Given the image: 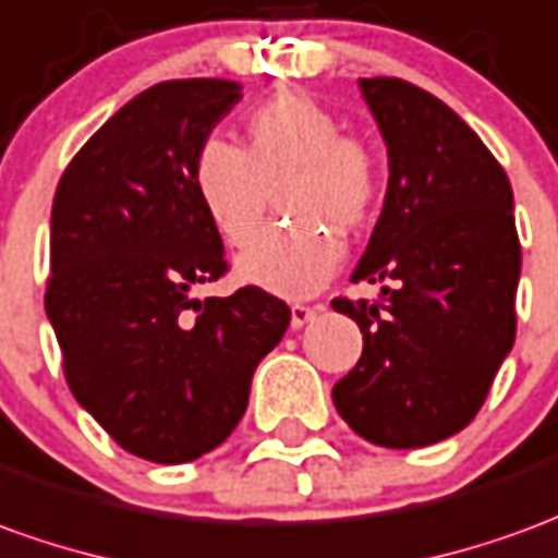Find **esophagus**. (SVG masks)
<instances>
[{"label": "esophagus", "mask_w": 558, "mask_h": 558, "mask_svg": "<svg viewBox=\"0 0 558 558\" xmlns=\"http://www.w3.org/2000/svg\"><path fill=\"white\" fill-rule=\"evenodd\" d=\"M317 307H311V305H292L290 307V323H292V329H302V326H307L311 319L317 317Z\"/></svg>", "instance_id": "obj_1"}]
</instances>
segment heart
I'll return each mask as SVG.
<instances>
[{
	"label": "heart",
	"mask_w": 558,
	"mask_h": 558,
	"mask_svg": "<svg viewBox=\"0 0 558 558\" xmlns=\"http://www.w3.org/2000/svg\"><path fill=\"white\" fill-rule=\"evenodd\" d=\"M341 120L305 93H278L247 117V147L208 138L193 159V190L214 229L244 247L266 220L271 190L280 208L302 217L271 229L239 256V278L283 299L319 292L344 259L341 232L360 229L380 193V166L368 144L341 135ZM326 222L325 227L313 220Z\"/></svg>",
	"instance_id": "obj_1"
}]
</instances>
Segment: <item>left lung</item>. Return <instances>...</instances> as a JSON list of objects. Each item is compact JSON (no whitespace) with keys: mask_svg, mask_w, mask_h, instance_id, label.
<instances>
[{"mask_svg":"<svg viewBox=\"0 0 558 558\" xmlns=\"http://www.w3.org/2000/svg\"><path fill=\"white\" fill-rule=\"evenodd\" d=\"M384 135L389 184L350 280H384V302L335 299L362 356L332 401L365 441L428 447L481 411L517 335L520 239L513 190L469 123L399 77H360Z\"/></svg>","mask_w":558,"mask_h":558,"instance_id":"1","label":"left lung"}]
</instances>
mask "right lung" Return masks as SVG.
Returning a JSON list of instances; mask_svg holds the SVG:
<instances>
[{"label":"right lung","instance_id":"obj_1","mask_svg":"<svg viewBox=\"0 0 558 558\" xmlns=\"http://www.w3.org/2000/svg\"><path fill=\"white\" fill-rule=\"evenodd\" d=\"M241 99L220 77L138 93L62 171L45 311L77 404L126 453L193 462L232 435L251 380L290 326L259 287L193 299L226 275L193 159Z\"/></svg>","mask_w":558,"mask_h":558}]
</instances>
